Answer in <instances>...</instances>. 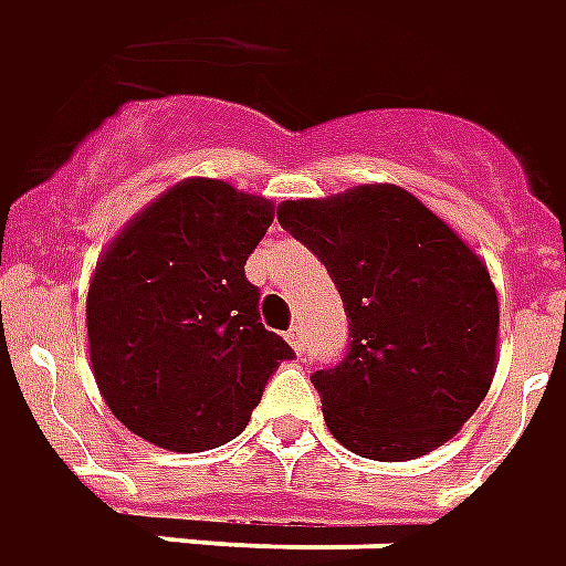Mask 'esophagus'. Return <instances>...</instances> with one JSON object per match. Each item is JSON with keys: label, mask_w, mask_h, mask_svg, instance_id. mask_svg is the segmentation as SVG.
<instances>
[{"label": "esophagus", "mask_w": 566, "mask_h": 566, "mask_svg": "<svg viewBox=\"0 0 566 566\" xmlns=\"http://www.w3.org/2000/svg\"><path fill=\"white\" fill-rule=\"evenodd\" d=\"M286 340H290L292 350H295V354H302V350H304V328L302 326H292L290 332H286Z\"/></svg>", "instance_id": "1"}]
</instances>
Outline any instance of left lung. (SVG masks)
<instances>
[{"label":"left lung","mask_w":566,"mask_h":566,"mask_svg":"<svg viewBox=\"0 0 566 566\" xmlns=\"http://www.w3.org/2000/svg\"><path fill=\"white\" fill-rule=\"evenodd\" d=\"M276 219L326 264L350 316L347 356L311 375L328 432L387 463L436 451L494 380L500 304L488 264L399 186L283 200Z\"/></svg>","instance_id":"obj_1"}]
</instances>
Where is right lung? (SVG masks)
Returning <instances> with one entry per match:
<instances>
[{
	"label": "right lung",
	"instance_id": "1",
	"mask_svg": "<svg viewBox=\"0 0 566 566\" xmlns=\"http://www.w3.org/2000/svg\"><path fill=\"white\" fill-rule=\"evenodd\" d=\"M274 200L186 179L112 240L87 290L91 366L112 415L139 439L210 451L247 430L292 347L259 316L243 264Z\"/></svg>",
	"mask_w": 566,
	"mask_h": 566
}]
</instances>
